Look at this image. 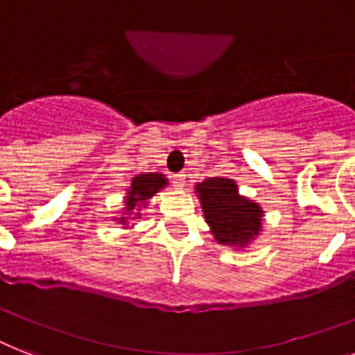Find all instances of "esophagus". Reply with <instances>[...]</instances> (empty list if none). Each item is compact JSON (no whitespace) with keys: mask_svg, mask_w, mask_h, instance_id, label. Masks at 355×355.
I'll return each instance as SVG.
<instances>
[{"mask_svg":"<svg viewBox=\"0 0 355 355\" xmlns=\"http://www.w3.org/2000/svg\"><path fill=\"white\" fill-rule=\"evenodd\" d=\"M173 184L177 189H182L184 184H186V175L184 173H177V175H173Z\"/></svg>","mask_w":355,"mask_h":355,"instance_id":"esophagus-1","label":"esophagus"}]
</instances>
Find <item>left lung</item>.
I'll return each instance as SVG.
<instances>
[{
  "mask_svg": "<svg viewBox=\"0 0 355 355\" xmlns=\"http://www.w3.org/2000/svg\"><path fill=\"white\" fill-rule=\"evenodd\" d=\"M206 223L220 244L244 246L261 230V207L239 197L237 186L230 178H207L197 184Z\"/></svg>",
  "mask_w": 355,
  "mask_h": 355,
  "instance_id": "left-lung-1",
  "label": "left lung"
}]
</instances>
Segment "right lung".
I'll return each instance as SVG.
<instances>
[{
    "mask_svg": "<svg viewBox=\"0 0 355 355\" xmlns=\"http://www.w3.org/2000/svg\"><path fill=\"white\" fill-rule=\"evenodd\" d=\"M166 184V178L164 175H138V177L132 178L131 189H129V197L125 200L128 204V211H132L135 206H138L144 200H148L149 197H153L155 193L160 189V187Z\"/></svg>",
    "mask_w": 355,
    "mask_h": 355,
    "instance_id": "right-lung-1",
    "label": "right lung"
}]
</instances>
